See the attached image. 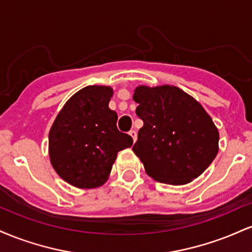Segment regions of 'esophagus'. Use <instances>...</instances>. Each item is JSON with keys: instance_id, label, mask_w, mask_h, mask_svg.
Segmentation results:
<instances>
[{"instance_id": "obj_1", "label": "esophagus", "mask_w": 252, "mask_h": 252, "mask_svg": "<svg viewBox=\"0 0 252 252\" xmlns=\"http://www.w3.org/2000/svg\"><path fill=\"white\" fill-rule=\"evenodd\" d=\"M129 135L131 136L132 141H134V142H135V141H136V138H137V132H136L135 130H130V131H129Z\"/></svg>"}]
</instances>
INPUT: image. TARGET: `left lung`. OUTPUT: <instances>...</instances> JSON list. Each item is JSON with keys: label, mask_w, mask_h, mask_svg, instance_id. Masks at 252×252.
Here are the masks:
<instances>
[{"label": "left lung", "mask_w": 252, "mask_h": 252, "mask_svg": "<svg viewBox=\"0 0 252 252\" xmlns=\"http://www.w3.org/2000/svg\"><path fill=\"white\" fill-rule=\"evenodd\" d=\"M132 99L143 121L132 150L155 181L186 185L219 150V131L198 100L173 85H138Z\"/></svg>", "instance_id": "obj_1"}]
</instances>
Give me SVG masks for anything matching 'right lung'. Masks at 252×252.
Wrapping results in <instances>:
<instances>
[{"label":"right lung","instance_id":"add662e5","mask_svg":"<svg viewBox=\"0 0 252 252\" xmlns=\"http://www.w3.org/2000/svg\"><path fill=\"white\" fill-rule=\"evenodd\" d=\"M111 86L90 85L72 96L52 124L48 153L57 174L77 189H96L109 179L120 150L132 138L117 129L109 108Z\"/></svg>","mask_w":252,"mask_h":252}]
</instances>
